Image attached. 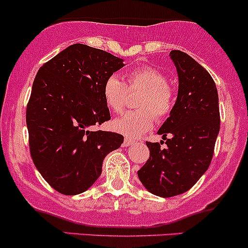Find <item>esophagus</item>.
Masks as SVG:
<instances>
[{"label":"esophagus","instance_id":"1","mask_svg":"<svg viewBox=\"0 0 248 248\" xmlns=\"http://www.w3.org/2000/svg\"><path fill=\"white\" fill-rule=\"evenodd\" d=\"M132 144H134V141L132 139H128V138H124V146L127 147V146H131Z\"/></svg>","mask_w":248,"mask_h":248}]
</instances>
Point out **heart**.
Returning <instances> with one entry per match:
<instances>
[{
  "label": "heart",
  "mask_w": 248,
  "mask_h": 248,
  "mask_svg": "<svg viewBox=\"0 0 248 248\" xmlns=\"http://www.w3.org/2000/svg\"><path fill=\"white\" fill-rule=\"evenodd\" d=\"M140 94L137 99L138 110L127 112L115 120L112 127L128 138H137L154 126L155 117L158 121L170 115L175 104V92L167 77L152 66L133 69L124 79L115 74L108 77L103 84V97L114 114H121L128 104L129 93Z\"/></svg>",
  "instance_id": "1"
}]
</instances>
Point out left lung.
I'll list each match as a JSON object with an SVG mask.
<instances>
[{"mask_svg": "<svg viewBox=\"0 0 248 248\" xmlns=\"http://www.w3.org/2000/svg\"><path fill=\"white\" fill-rule=\"evenodd\" d=\"M170 56L179 74V93L158 129L167 147H161L163 141H146L150 157L138 170L147 191L163 198L187 192L207 170L221 122L217 87L209 72L186 52L172 50Z\"/></svg>", "mask_w": 248, "mask_h": 248, "instance_id": "left-lung-1", "label": "left lung"}]
</instances>
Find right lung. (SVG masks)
Returning a JSON list of instances; mask_svg holds the SVG:
<instances>
[{
  "label": "right lung",
  "instance_id": "add662e5",
  "mask_svg": "<svg viewBox=\"0 0 248 248\" xmlns=\"http://www.w3.org/2000/svg\"><path fill=\"white\" fill-rule=\"evenodd\" d=\"M124 61L85 44L66 47L39 68L26 109L30 154L44 180L64 196L82 193L102 172L124 136L92 131L110 120L103 97L108 77Z\"/></svg>",
  "mask_w": 248,
  "mask_h": 248
}]
</instances>
